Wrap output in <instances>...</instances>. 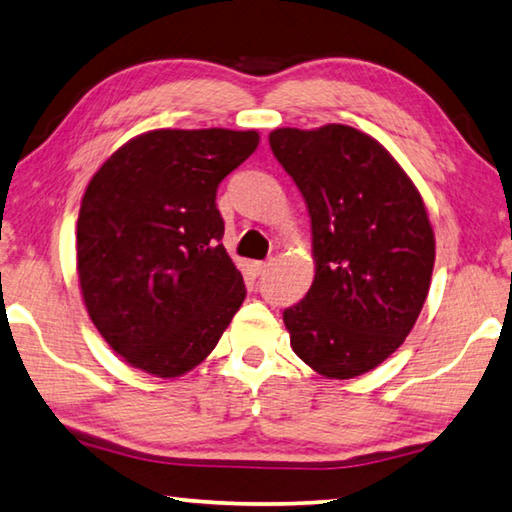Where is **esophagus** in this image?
<instances>
[{
    "label": "esophagus",
    "mask_w": 512,
    "mask_h": 512,
    "mask_svg": "<svg viewBox=\"0 0 512 512\" xmlns=\"http://www.w3.org/2000/svg\"><path fill=\"white\" fill-rule=\"evenodd\" d=\"M270 265H272V261H256L254 263V272L261 276V274H265L267 270H270Z\"/></svg>",
    "instance_id": "obj_1"
}]
</instances>
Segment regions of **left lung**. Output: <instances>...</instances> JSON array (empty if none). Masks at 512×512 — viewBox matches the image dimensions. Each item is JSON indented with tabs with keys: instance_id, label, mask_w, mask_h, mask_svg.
Wrapping results in <instances>:
<instances>
[{
	"instance_id": "obj_1",
	"label": "left lung",
	"mask_w": 512,
	"mask_h": 512,
	"mask_svg": "<svg viewBox=\"0 0 512 512\" xmlns=\"http://www.w3.org/2000/svg\"><path fill=\"white\" fill-rule=\"evenodd\" d=\"M270 148L308 204L315 281L285 308L290 344L326 378L375 369L405 342L434 270L423 197L396 159L348 125L281 128Z\"/></svg>"
}]
</instances>
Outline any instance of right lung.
<instances>
[{
	"label": "right lung",
	"instance_id": "add662e5",
	"mask_svg": "<svg viewBox=\"0 0 512 512\" xmlns=\"http://www.w3.org/2000/svg\"><path fill=\"white\" fill-rule=\"evenodd\" d=\"M256 146L254 130H152L89 182L76 233L80 290L128 364L157 378L191 371L245 301L215 193Z\"/></svg>",
	"mask_w": 512,
	"mask_h": 512
}]
</instances>
